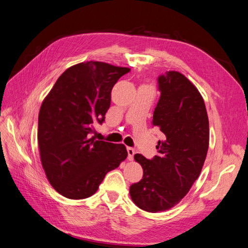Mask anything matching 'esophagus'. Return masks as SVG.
Instances as JSON below:
<instances>
[{
  "label": "esophagus",
  "mask_w": 248,
  "mask_h": 248,
  "mask_svg": "<svg viewBox=\"0 0 248 248\" xmlns=\"http://www.w3.org/2000/svg\"><path fill=\"white\" fill-rule=\"evenodd\" d=\"M127 153H128V159L132 160L134 154H136V150L132 148H127Z\"/></svg>",
  "instance_id": "1"
}]
</instances>
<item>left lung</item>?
Instances as JSON below:
<instances>
[{
    "instance_id": "1",
    "label": "left lung",
    "mask_w": 248,
    "mask_h": 248,
    "mask_svg": "<svg viewBox=\"0 0 248 248\" xmlns=\"http://www.w3.org/2000/svg\"><path fill=\"white\" fill-rule=\"evenodd\" d=\"M160 98L152 124L164 134L150 160L134 155L144 175L130 186L131 200L147 212L176 206L199 178L209 147V120L204 99L192 82L178 71L158 78Z\"/></svg>"
}]
</instances>
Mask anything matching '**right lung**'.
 <instances>
[{"instance_id": "1", "label": "right lung", "mask_w": 248, "mask_h": 248, "mask_svg": "<svg viewBox=\"0 0 248 248\" xmlns=\"http://www.w3.org/2000/svg\"><path fill=\"white\" fill-rule=\"evenodd\" d=\"M130 71L103 62L69 67L44 98L38 117L42 168L63 197L81 200L94 194L104 177L126 159L123 144L90 138L110 106L114 85Z\"/></svg>"}]
</instances>
